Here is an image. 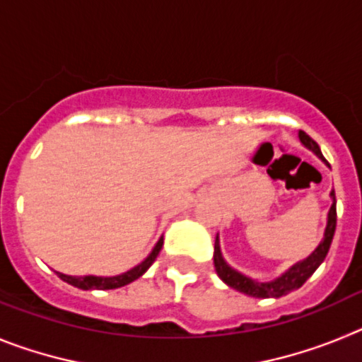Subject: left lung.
Masks as SVG:
<instances>
[{"label": "left lung", "instance_id": "left-lung-1", "mask_svg": "<svg viewBox=\"0 0 362 362\" xmlns=\"http://www.w3.org/2000/svg\"><path fill=\"white\" fill-rule=\"evenodd\" d=\"M299 139L300 143L306 146V148L312 150L319 159L328 165L325 158H322L321 148L315 141H313L312 137L308 136L306 132L299 130ZM332 203L330 206V212H328V223H326V230H325V238L322 241L319 243V246L312 254L308 255L306 259L299 261V263L293 264L288 272H284L283 276L277 277L274 281H267V283H259V281L250 279V277L243 276L239 274L238 270H233L228 263H226L223 255H221V248H219V238H216V245H214V267H216L217 276L221 277L223 283H226L230 288L238 290V292L246 293V296L250 297H259V299H268V297H283L286 293L293 292V290L300 288L303 284L308 281V277L312 276L313 272L317 270L319 264L325 261L326 254L330 250V245H332V239H334V233H335V225H337V210H335V192L332 190Z\"/></svg>", "mask_w": 362, "mask_h": 362}]
</instances>
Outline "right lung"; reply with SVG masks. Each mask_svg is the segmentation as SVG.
Listing matches in <instances>:
<instances>
[{"mask_svg":"<svg viewBox=\"0 0 362 362\" xmlns=\"http://www.w3.org/2000/svg\"><path fill=\"white\" fill-rule=\"evenodd\" d=\"M161 246H163V238L159 239L158 243H156L153 250L150 252V255L145 259V261H143V263H139L137 267H134L132 270L124 272V274H119V276H114V277H98V276L76 277V276H65V274H62V272H56V274L62 281H65V283L72 284V286H76V288H81V290H114V288H121V286H124V284H129V283H132V281H136L137 277H141L143 274H145V272L148 270L150 267H152V263L156 261V257L159 255V252H161Z\"/></svg>","mask_w":362,"mask_h":362,"instance_id":"add662e5","label":"right lung"}]
</instances>
